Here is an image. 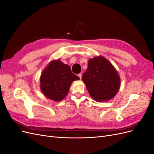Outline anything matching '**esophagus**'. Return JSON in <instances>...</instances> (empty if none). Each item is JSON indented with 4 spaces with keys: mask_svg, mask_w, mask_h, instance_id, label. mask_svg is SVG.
Instances as JSON below:
<instances>
[{
    "mask_svg": "<svg viewBox=\"0 0 154 154\" xmlns=\"http://www.w3.org/2000/svg\"><path fill=\"white\" fill-rule=\"evenodd\" d=\"M78 76L79 77V78L80 79V80H82V74L80 73V74H78Z\"/></svg>",
    "mask_w": 154,
    "mask_h": 154,
    "instance_id": "34e87169",
    "label": "esophagus"
}]
</instances>
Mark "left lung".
<instances>
[{"mask_svg": "<svg viewBox=\"0 0 154 154\" xmlns=\"http://www.w3.org/2000/svg\"><path fill=\"white\" fill-rule=\"evenodd\" d=\"M82 81L90 96L97 102L111 100L119 91L121 79L117 70L102 56L91 58Z\"/></svg>", "mask_w": 154, "mask_h": 154, "instance_id": "left-lung-1", "label": "left lung"}]
</instances>
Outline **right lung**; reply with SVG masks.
<instances>
[{
  "mask_svg": "<svg viewBox=\"0 0 154 154\" xmlns=\"http://www.w3.org/2000/svg\"><path fill=\"white\" fill-rule=\"evenodd\" d=\"M79 80L69 65L63 63L60 59L53 60L41 74L40 88L45 97L58 102L66 97L71 83Z\"/></svg>",
  "mask_w": 154,
  "mask_h": 154,
  "instance_id": "1",
  "label": "right lung"
}]
</instances>
